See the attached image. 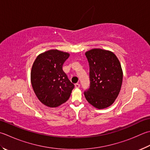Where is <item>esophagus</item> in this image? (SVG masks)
Segmentation results:
<instances>
[{"label": "esophagus", "mask_w": 150, "mask_h": 150, "mask_svg": "<svg viewBox=\"0 0 150 150\" xmlns=\"http://www.w3.org/2000/svg\"><path fill=\"white\" fill-rule=\"evenodd\" d=\"M74 86H75L76 88H80V85L79 83H76Z\"/></svg>", "instance_id": "obj_1"}]
</instances>
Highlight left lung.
Masks as SVG:
<instances>
[{
  "label": "left lung",
  "instance_id": "obj_1",
  "mask_svg": "<svg viewBox=\"0 0 150 150\" xmlns=\"http://www.w3.org/2000/svg\"><path fill=\"white\" fill-rule=\"evenodd\" d=\"M89 65V87L84 91L88 103L98 109L107 108L119 95L123 72L114 53L93 49L86 53Z\"/></svg>",
  "mask_w": 150,
  "mask_h": 150
}]
</instances>
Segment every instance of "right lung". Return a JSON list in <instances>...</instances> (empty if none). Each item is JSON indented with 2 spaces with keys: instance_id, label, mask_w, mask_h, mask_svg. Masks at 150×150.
Instances as JSON below:
<instances>
[{
  "instance_id": "obj_1",
  "label": "right lung",
  "mask_w": 150,
  "mask_h": 150,
  "mask_svg": "<svg viewBox=\"0 0 150 150\" xmlns=\"http://www.w3.org/2000/svg\"><path fill=\"white\" fill-rule=\"evenodd\" d=\"M69 53L57 50L39 55L31 70V84L36 97L49 107H57L69 99L74 85L63 70Z\"/></svg>"
}]
</instances>
